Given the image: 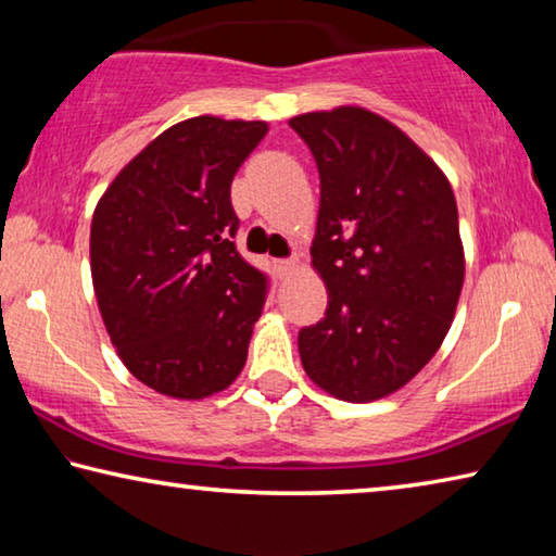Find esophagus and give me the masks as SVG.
I'll return each instance as SVG.
<instances>
[{"mask_svg":"<svg viewBox=\"0 0 556 556\" xmlns=\"http://www.w3.org/2000/svg\"><path fill=\"white\" fill-rule=\"evenodd\" d=\"M299 267H301V262H299L296 257H291V260H279V262H277V271H279V277H291Z\"/></svg>","mask_w":556,"mask_h":556,"instance_id":"1","label":"esophagus"}]
</instances>
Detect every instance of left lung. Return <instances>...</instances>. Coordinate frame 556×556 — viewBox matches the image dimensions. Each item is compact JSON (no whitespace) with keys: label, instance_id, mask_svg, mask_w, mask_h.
<instances>
[{"label":"left lung","instance_id":"obj_1","mask_svg":"<svg viewBox=\"0 0 556 556\" xmlns=\"http://www.w3.org/2000/svg\"><path fill=\"white\" fill-rule=\"evenodd\" d=\"M321 176L312 267L326 316L299 333L301 365L336 400L402 390L456 316L466 255L446 174L404 131L357 105L289 119Z\"/></svg>","mask_w":556,"mask_h":556}]
</instances>
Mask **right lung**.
I'll return each mask as SVG.
<instances>
[{
  "mask_svg": "<svg viewBox=\"0 0 556 556\" xmlns=\"http://www.w3.org/2000/svg\"><path fill=\"white\" fill-rule=\"evenodd\" d=\"M262 119L201 115L152 139L100 195L90 271L102 324L139 382L174 400L228 390L267 279L235 250L230 184Z\"/></svg>",
  "mask_w": 556,
  "mask_h": 556,
  "instance_id": "add662e5",
  "label": "right lung"
}]
</instances>
